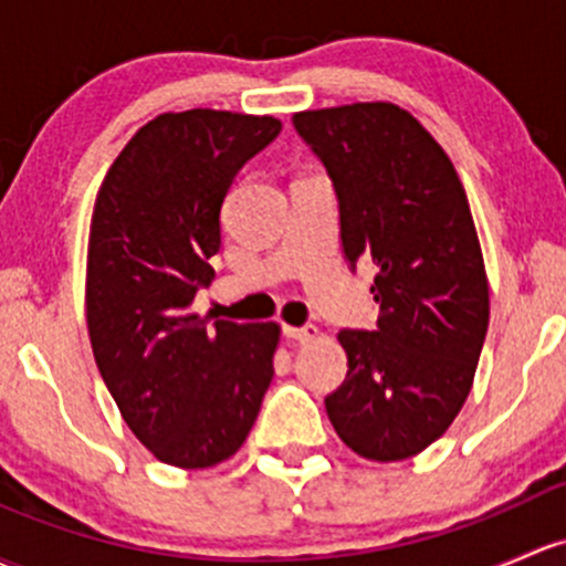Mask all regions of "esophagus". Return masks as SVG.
Instances as JSON below:
<instances>
[{"instance_id": "obj_1", "label": "esophagus", "mask_w": 566, "mask_h": 566, "mask_svg": "<svg viewBox=\"0 0 566 566\" xmlns=\"http://www.w3.org/2000/svg\"><path fill=\"white\" fill-rule=\"evenodd\" d=\"M284 333H287L290 338H293V342H301V344H308V342H314V338L319 336V328L317 325H303V328H284Z\"/></svg>"}]
</instances>
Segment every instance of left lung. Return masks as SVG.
<instances>
[{
    "mask_svg": "<svg viewBox=\"0 0 566 566\" xmlns=\"http://www.w3.org/2000/svg\"><path fill=\"white\" fill-rule=\"evenodd\" d=\"M328 168L349 263L377 265V331H342L347 379L325 398L338 439L368 461H403L461 412L488 314V276L455 165L409 111L353 103L301 111Z\"/></svg>",
    "mask_w": 566,
    "mask_h": 566,
    "instance_id": "obj_1",
    "label": "left lung"
}]
</instances>
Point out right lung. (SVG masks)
<instances>
[{"label":"right lung","mask_w":566,"mask_h":566,"mask_svg":"<svg viewBox=\"0 0 566 566\" xmlns=\"http://www.w3.org/2000/svg\"><path fill=\"white\" fill-rule=\"evenodd\" d=\"M273 116L159 113L99 184L88 228L86 328L129 431L154 458L208 469L241 450L273 379L276 323L208 325L192 312L219 252V211Z\"/></svg>","instance_id":"obj_1"}]
</instances>
